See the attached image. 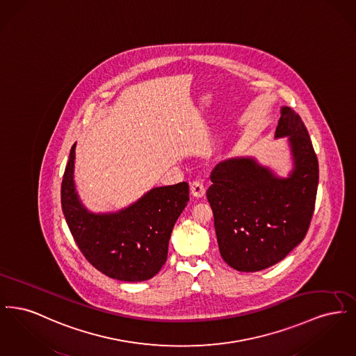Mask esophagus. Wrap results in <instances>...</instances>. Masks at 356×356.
I'll return each instance as SVG.
<instances>
[{"instance_id":"esophagus-1","label":"esophagus","mask_w":356,"mask_h":356,"mask_svg":"<svg viewBox=\"0 0 356 356\" xmlns=\"http://www.w3.org/2000/svg\"><path fill=\"white\" fill-rule=\"evenodd\" d=\"M191 192H192V195L196 196V197H202V196H204V193H205V186H204L203 181L199 180V179L193 180V181L191 183Z\"/></svg>"}]
</instances>
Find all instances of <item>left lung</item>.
Segmentation results:
<instances>
[{
    "mask_svg": "<svg viewBox=\"0 0 356 356\" xmlns=\"http://www.w3.org/2000/svg\"><path fill=\"white\" fill-rule=\"evenodd\" d=\"M276 137L289 136L295 170L277 179L252 159H231L211 172L207 199L221 257L237 271L283 260L307 235L315 211L319 164L303 120L283 106Z\"/></svg>",
    "mask_w": 356,
    "mask_h": 356,
    "instance_id": "8db88e82",
    "label": "left lung"
}]
</instances>
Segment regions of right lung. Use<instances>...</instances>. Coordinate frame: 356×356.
Returning a JSON list of instances; mask_svg holds the SVG:
<instances>
[{
	"label": "right lung",
	"mask_w": 356,
	"mask_h": 356,
	"mask_svg": "<svg viewBox=\"0 0 356 356\" xmlns=\"http://www.w3.org/2000/svg\"><path fill=\"white\" fill-rule=\"evenodd\" d=\"M74 148L61 183V207L69 231L85 259L104 275L144 282L161 270L170 232L189 202L186 181L159 186L119 213L93 215L79 202L73 184Z\"/></svg>",
	"instance_id": "1"
}]
</instances>
